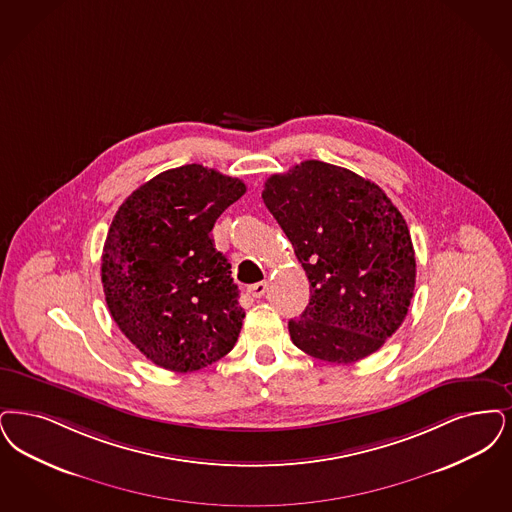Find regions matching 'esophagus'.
Returning <instances> with one entry per match:
<instances>
[{
    "label": "esophagus",
    "mask_w": 512,
    "mask_h": 512,
    "mask_svg": "<svg viewBox=\"0 0 512 512\" xmlns=\"http://www.w3.org/2000/svg\"><path fill=\"white\" fill-rule=\"evenodd\" d=\"M266 289H268L266 282H257V284L247 287V293H249L251 297H255V299H261V297L265 295Z\"/></svg>",
    "instance_id": "obj_1"
}]
</instances>
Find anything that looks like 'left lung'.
Listing matches in <instances>:
<instances>
[{
	"label": "left lung",
	"instance_id": "left-lung-1",
	"mask_svg": "<svg viewBox=\"0 0 512 512\" xmlns=\"http://www.w3.org/2000/svg\"><path fill=\"white\" fill-rule=\"evenodd\" d=\"M263 202L286 232L310 282L289 335L312 358L352 364L402 326L415 287L408 225L377 184L307 160L268 177Z\"/></svg>",
	"mask_w": 512,
	"mask_h": 512
}]
</instances>
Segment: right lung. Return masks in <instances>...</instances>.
<instances>
[{
	"label": "right lung",
	"mask_w": 512,
	"mask_h": 512,
	"mask_svg": "<svg viewBox=\"0 0 512 512\" xmlns=\"http://www.w3.org/2000/svg\"><path fill=\"white\" fill-rule=\"evenodd\" d=\"M244 194L240 179L183 165L139 186L112 219L101 266L106 305L160 368H205L238 341L246 312L211 230Z\"/></svg>",
	"instance_id": "1"
}]
</instances>
